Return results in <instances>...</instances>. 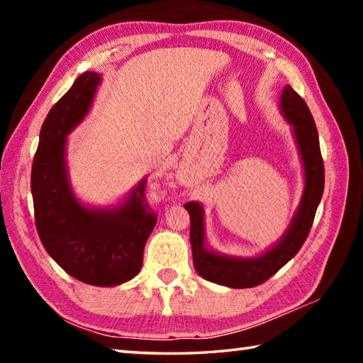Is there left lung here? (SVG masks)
<instances>
[{
  "label": "left lung",
  "mask_w": 363,
  "mask_h": 363,
  "mask_svg": "<svg viewBox=\"0 0 363 363\" xmlns=\"http://www.w3.org/2000/svg\"><path fill=\"white\" fill-rule=\"evenodd\" d=\"M280 110L293 126L294 139L304 167V192L298 211L281 240L257 257H232L214 253L205 247L203 208L189 201L184 208L190 214V245L194 266L205 280L230 288H251L261 285L280 270L298 253L309 235L317 206L325 186L323 160L318 144L315 121L307 104L291 86H285L280 97Z\"/></svg>",
  "instance_id": "obj_1"
}]
</instances>
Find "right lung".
<instances>
[{
    "instance_id": "right-lung-1",
    "label": "right lung",
    "mask_w": 363,
    "mask_h": 363,
    "mask_svg": "<svg viewBox=\"0 0 363 363\" xmlns=\"http://www.w3.org/2000/svg\"><path fill=\"white\" fill-rule=\"evenodd\" d=\"M99 84V73H82L49 110L32 164V195L36 230L49 256L83 284L115 286L139 274L157 214L145 200V179L125 203L106 210L84 206L73 195L67 136L88 113Z\"/></svg>"
}]
</instances>
